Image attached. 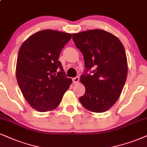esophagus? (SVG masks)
Wrapping results in <instances>:
<instances>
[{
    "label": "esophagus",
    "mask_w": 147,
    "mask_h": 147,
    "mask_svg": "<svg viewBox=\"0 0 147 147\" xmlns=\"http://www.w3.org/2000/svg\"><path fill=\"white\" fill-rule=\"evenodd\" d=\"M79 80H80L79 77H76L73 78V82L74 83V84H77V83H78Z\"/></svg>",
    "instance_id": "34e87169"
}]
</instances>
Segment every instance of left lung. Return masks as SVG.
Here are the masks:
<instances>
[{
	"label": "left lung",
	"mask_w": 147,
	"mask_h": 147,
	"mask_svg": "<svg viewBox=\"0 0 147 147\" xmlns=\"http://www.w3.org/2000/svg\"><path fill=\"white\" fill-rule=\"evenodd\" d=\"M72 39L86 68L80 80L86 90L80 101L90 112L106 111L119 99L127 76L123 45L113 34L101 29L73 34ZM91 68L92 74H87Z\"/></svg>",
	"instance_id": "obj_1"
}]
</instances>
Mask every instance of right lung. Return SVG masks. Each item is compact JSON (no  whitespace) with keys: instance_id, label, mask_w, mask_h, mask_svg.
<instances>
[{"instance_id":"right-lung-1","label":"right lung","mask_w":147,"mask_h":147,"mask_svg":"<svg viewBox=\"0 0 147 147\" xmlns=\"http://www.w3.org/2000/svg\"><path fill=\"white\" fill-rule=\"evenodd\" d=\"M71 39L70 33L43 30L30 36L20 48L18 84L28 104L37 111L57 108L72 83L59 61L61 50Z\"/></svg>"}]
</instances>
